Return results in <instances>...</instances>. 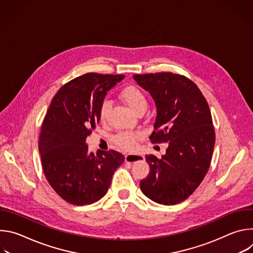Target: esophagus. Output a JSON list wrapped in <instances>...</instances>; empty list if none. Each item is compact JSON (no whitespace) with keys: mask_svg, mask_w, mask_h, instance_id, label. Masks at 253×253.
Listing matches in <instances>:
<instances>
[{"mask_svg":"<svg viewBox=\"0 0 253 253\" xmlns=\"http://www.w3.org/2000/svg\"><path fill=\"white\" fill-rule=\"evenodd\" d=\"M144 156L141 154H126L125 155V161L126 162H135V161H140L143 160Z\"/></svg>","mask_w":253,"mask_h":253,"instance_id":"esophagus-1","label":"esophagus"}]
</instances>
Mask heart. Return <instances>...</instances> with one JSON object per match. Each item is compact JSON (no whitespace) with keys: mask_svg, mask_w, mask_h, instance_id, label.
Wrapping results in <instances>:
<instances>
[{"mask_svg":"<svg viewBox=\"0 0 253 253\" xmlns=\"http://www.w3.org/2000/svg\"><path fill=\"white\" fill-rule=\"evenodd\" d=\"M119 97L137 114L146 110L147 105H148L147 96L137 86L130 85L123 88L119 93ZM109 108H110L109 102L108 101L102 102L100 106V110H99V115L101 120H104L107 117V114L109 112ZM141 137H142V134L140 132L122 131V132H119L114 137V142L120 148L128 150V149H132L136 145L137 140H139Z\"/></svg>","mask_w":253,"mask_h":253,"instance_id":"heart-1","label":"heart"}]
</instances>
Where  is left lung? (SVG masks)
Returning a JSON list of instances; mask_svg holds the SVG:
<instances>
[{"label": "left lung", "instance_id": "left-lung-1", "mask_svg": "<svg viewBox=\"0 0 253 253\" xmlns=\"http://www.w3.org/2000/svg\"><path fill=\"white\" fill-rule=\"evenodd\" d=\"M133 78L156 103L150 141L168 142L160 159L146 155L150 171L140 181V188L159 204L180 203L196 190L210 166L215 131L208 103L197 85L183 75L159 72Z\"/></svg>", "mask_w": 253, "mask_h": 253}]
</instances>
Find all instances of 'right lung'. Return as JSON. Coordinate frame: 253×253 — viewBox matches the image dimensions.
<instances>
[{
    "label": "right lung",
    "instance_id": "right-lung-1",
    "mask_svg": "<svg viewBox=\"0 0 253 253\" xmlns=\"http://www.w3.org/2000/svg\"><path fill=\"white\" fill-rule=\"evenodd\" d=\"M125 75L87 73L56 93L42 123L39 151L49 184L68 203L88 205L110 187L114 171L125 157L115 151H88L86 138L100 121L107 91Z\"/></svg>",
    "mask_w": 253,
    "mask_h": 253
}]
</instances>
